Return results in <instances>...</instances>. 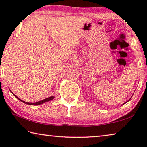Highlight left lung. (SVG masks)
I'll return each instance as SVG.
<instances>
[{
    "mask_svg": "<svg viewBox=\"0 0 147 147\" xmlns=\"http://www.w3.org/2000/svg\"><path fill=\"white\" fill-rule=\"evenodd\" d=\"M126 102H125V103H126ZM125 103H124V104H125Z\"/></svg>",
    "mask_w": 147,
    "mask_h": 147,
    "instance_id": "1",
    "label": "left lung"
}]
</instances>
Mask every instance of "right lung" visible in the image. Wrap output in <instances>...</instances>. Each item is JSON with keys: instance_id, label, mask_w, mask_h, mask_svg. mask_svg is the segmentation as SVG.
Here are the masks:
<instances>
[{"instance_id": "1", "label": "right lung", "mask_w": 147, "mask_h": 147, "mask_svg": "<svg viewBox=\"0 0 147 147\" xmlns=\"http://www.w3.org/2000/svg\"><path fill=\"white\" fill-rule=\"evenodd\" d=\"M10 91H11V90H10ZM11 93H12V92H11ZM14 96H16V97L17 99H19V100L20 101H21L22 102H23V103H24V104H28V105H34V106L39 105V104H43V103H45V102H47L51 101V100H53V99L54 98V96H50V97H48V98H45V99H43V100H41V101L37 102H35V103H30V102H25V101H23V100H21V99L19 98L16 95H15V94H14Z\"/></svg>"}]
</instances>
